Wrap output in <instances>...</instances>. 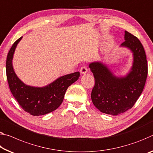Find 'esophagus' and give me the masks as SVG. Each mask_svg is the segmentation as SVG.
I'll return each instance as SVG.
<instances>
[{
	"label": "esophagus",
	"mask_w": 153,
	"mask_h": 153,
	"mask_svg": "<svg viewBox=\"0 0 153 153\" xmlns=\"http://www.w3.org/2000/svg\"><path fill=\"white\" fill-rule=\"evenodd\" d=\"M80 73L82 74H86L87 72H88V69L86 67H82L80 69Z\"/></svg>",
	"instance_id": "1"
}]
</instances>
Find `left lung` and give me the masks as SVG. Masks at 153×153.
<instances>
[{"label":"left lung","mask_w":153,"mask_h":153,"mask_svg":"<svg viewBox=\"0 0 153 153\" xmlns=\"http://www.w3.org/2000/svg\"><path fill=\"white\" fill-rule=\"evenodd\" d=\"M125 40L120 46L129 49L133 56L131 69L125 76H114L101 62L89 65L94 77L92 101L101 112L113 116L134 105L144 88L148 74L146 56L141 42L127 31L125 32Z\"/></svg>","instance_id":"left-lung-1"}]
</instances>
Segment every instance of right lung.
Listing matches in <instances>:
<instances>
[{"instance_id":"right-lung-1","label":"right lung","mask_w":153,"mask_h":153,"mask_svg":"<svg viewBox=\"0 0 153 153\" xmlns=\"http://www.w3.org/2000/svg\"><path fill=\"white\" fill-rule=\"evenodd\" d=\"M22 38L13 43L7 54L6 73L9 88L24 111L33 116L44 115L56 110L61 105L67 89L77 80L79 72L60 77L44 87L26 85L16 76L12 65L14 52Z\"/></svg>"}]
</instances>
